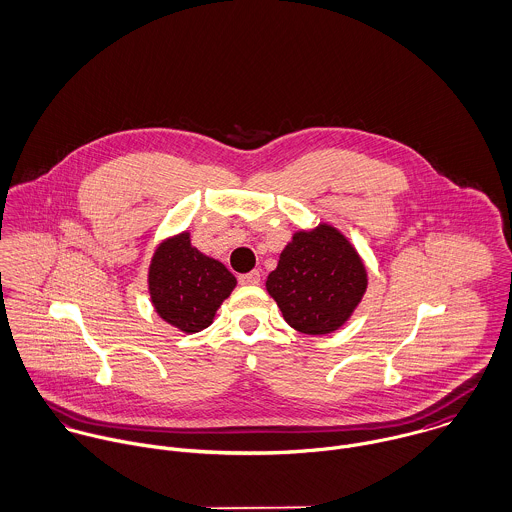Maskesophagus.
I'll list each match as a JSON object with an SVG mask.
<instances>
[{
  "mask_svg": "<svg viewBox=\"0 0 512 512\" xmlns=\"http://www.w3.org/2000/svg\"><path fill=\"white\" fill-rule=\"evenodd\" d=\"M238 280H240V284H244V286H258V284H260V272H258V270H252V272H248V274H242Z\"/></svg>",
  "mask_w": 512,
  "mask_h": 512,
  "instance_id": "1",
  "label": "esophagus"
}]
</instances>
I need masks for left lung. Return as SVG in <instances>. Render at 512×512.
Instances as JSON below:
<instances>
[{
	"instance_id": "left-lung-1",
	"label": "left lung",
	"mask_w": 512,
	"mask_h": 512,
	"mask_svg": "<svg viewBox=\"0 0 512 512\" xmlns=\"http://www.w3.org/2000/svg\"><path fill=\"white\" fill-rule=\"evenodd\" d=\"M365 288L367 270L357 250L330 224L296 232L266 280L284 320L308 336H326L341 328Z\"/></svg>"
}]
</instances>
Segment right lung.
Listing matches in <instances>:
<instances>
[{"label": "right lung", "mask_w": 512, "mask_h": 512, "mask_svg": "<svg viewBox=\"0 0 512 512\" xmlns=\"http://www.w3.org/2000/svg\"><path fill=\"white\" fill-rule=\"evenodd\" d=\"M234 288L232 272L196 250L188 232L163 240L153 254L149 266L151 302L167 324L184 334L208 328Z\"/></svg>", "instance_id": "right-lung-1"}]
</instances>
